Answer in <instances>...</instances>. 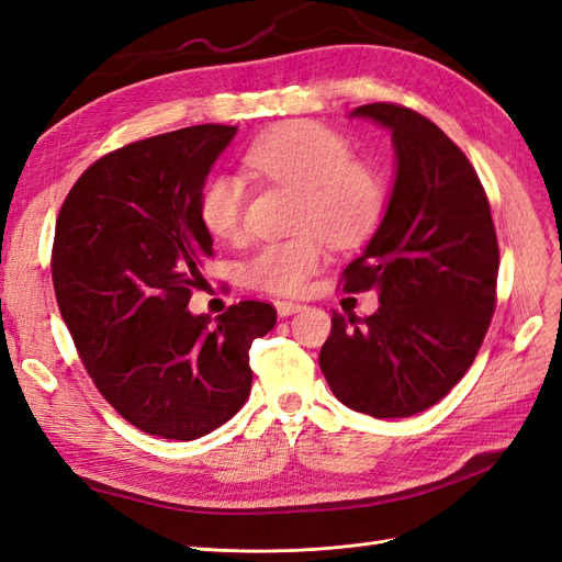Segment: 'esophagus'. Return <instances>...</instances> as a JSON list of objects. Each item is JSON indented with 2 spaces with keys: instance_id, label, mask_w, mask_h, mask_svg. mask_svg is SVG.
I'll return each instance as SVG.
<instances>
[{
  "instance_id": "esophagus-1",
  "label": "esophagus",
  "mask_w": 562,
  "mask_h": 562,
  "mask_svg": "<svg viewBox=\"0 0 562 562\" xmlns=\"http://www.w3.org/2000/svg\"><path fill=\"white\" fill-rule=\"evenodd\" d=\"M274 307L279 312V316H293L297 312H302V304L300 302H285V300H277Z\"/></svg>"
}]
</instances>
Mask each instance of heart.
Segmentation results:
<instances>
[{"instance_id": "obj_1", "label": "heart", "mask_w": 562, "mask_h": 562, "mask_svg": "<svg viewBox=\"0 0 562 562\" xmlns=\"http://www.w3.org/2000/svg\"><path fill=\"white\" fill-rule=\"evenodd\" d=\"M252 173L302 194L293 239L265 244L244 265V283L274 295H297L328 260V235L337 246H356L375 232L384 213V184L337 131L291 122L267 131L244 157ZM248 190L234 173H213L201 184L196 211L215 239H239Z\"/></svg>"}]
</instances>
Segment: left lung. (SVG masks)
<instances>
[{
	"instance_id": "1",
	"label": "left lung",
	"mask_w": 562,
	"mask_h": 562,
	"mask_svg": "<svg viewBox=\"0 0 562 562\" xmlns=\"http://www.w3.org/2000/svg\"><path fill=\"white\" fill-rule=\"evenodd\" d=\"M391 131L396 178L345 291L375 288L372 316L333 312L318 366L333 394L378 419L436 405L464 378L497 302L499 246L483 184L467 155L427 116L391 103L356 108Z\"/></svg>"
}]
</instances>
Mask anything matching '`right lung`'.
<instances>
[{
    "mask_svg": "<svg viewBox=\"0 0 562 562\" xmlns=\"http://www.w3.org/2000/svg\"><path fill=\"white\" fill-rule=\"evenodd\" d=\"M236 126L201 124L114 149L81 173L56 223L58 310L100 394L149 436L194 440L250 394L248 349L277 323L244 300L194 316L213 255L196 201Z\"/></svg>",
    "mask_w": 562,
    "mask_h": 562,
    "instance_id": "right-lung-1",
    "label": "right lung"
}]
</instances>
